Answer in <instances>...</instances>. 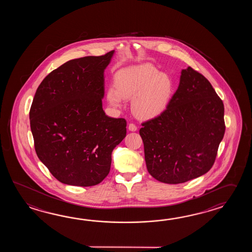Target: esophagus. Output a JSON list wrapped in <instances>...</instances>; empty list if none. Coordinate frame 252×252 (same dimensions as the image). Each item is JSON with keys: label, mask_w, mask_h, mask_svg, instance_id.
I'll return each instance as SVG.
<instances>
[{"label": "esophagus", "mask_w": 252, "mask_h": 252, "mask_svg": "<svg viewBox=\"0 0 252 252\" xmlns=\"http://www.w3.org/2000/svg\"><path fill=\"white\" fill-rule=\"evenodd\" d=\"M128 130H130V131H136L138 129L137 126L134 124H128Z\"/></svg>", "instance_id": "obj_1"}]
</instances>
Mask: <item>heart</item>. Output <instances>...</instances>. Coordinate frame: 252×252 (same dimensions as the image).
<instances>
[{
	"label": "heart",
	"mask_w": 252,
	"mask_h": 252,
	"mask_svg": "<svg viewBox=\"0 0 252 252\" xmlns=\"http://www.w3.org/2000/svg\"><path fill=\"white\" fill-rule=\"evenodd\" d=\"M115 86L107 90L109 102L120 107L125 99L133 97L131 109L140 119L153 118L162 113L174 91L171 77L150 64L120 70L115 75Z\"/></svg>",
	"instance_id": "obj_1"
}]
</instances>
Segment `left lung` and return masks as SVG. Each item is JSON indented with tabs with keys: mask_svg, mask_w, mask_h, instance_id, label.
<instances>
[{
	"mask_svg": "<svg viewBox=\"0 0 252 252\" xmlns=\"http://www.w3.org/2000/svg\"><path fill=\"white\" fill-rule=\"evenodd\" d=\"M141 125L150 175L166 184L188 182L214 166L224 136V105L209 81L189 66L166 110Z\"/></svg>",
	"mask_w": 252,
	"mask_h": 252,
	"instance_id": "8db88e82",
	"label": "left lung"
}]
</instances>
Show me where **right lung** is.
<instances>
[{"label": "right lung", "mask_w": 252, "mask_h": 252, "mask_svg": "<svg viewBox=\"0 0 252 252\" xmlns=\"http://www.w3.org/2000/svg\"><path fill=\"white\" fill-rule=\"evenodd\" d=\"M113 53L65 62L43 79L33 98L35 150L59 182L100 184L110 172L113 149L126 137V120L102 110L103 71Z\"/></svg>", "instance_id": "right-lung-1"}]
</instances>
